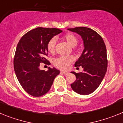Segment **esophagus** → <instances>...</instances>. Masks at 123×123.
<instances>
[{"instance_id":"1","label":"esophagus","mask_w":123,"mask_h":123,"mask_svg":"<svg viewBox=\"0 0 123 123\" xmlns=\"http://www.w3.org/2000/svg\"><path fill=\"white\" fill-rule=\"evenodd\" d=\"M61 74H63L65 75H67L68 74V72H65V71H61L60 72Z\"/></svg>"}]
</instances>
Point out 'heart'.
<instances>
[{"instance_id": "b5f03b06", "label": "heart", "mask_w": 123, "mask_h": 123, "mask_svg": "<svg viewBox=\"0 0 123 123\" xmlns=\"http://www.w3.org/2000/svg\"><path fill=\"white\" fill-rule=\"evenodd\" d=\"M63 39L67 41V43L72 47H74L78 44V39L77 37L73 34H67L63 37ZM56 39L55 37L52 38L47 44V50L50 53L54 52L55 49ZM73 61L72 56H60L55 58L54 61V64L56 68L60 69H67L69 68L70 64Z\"/></svg>"}]
</instances>
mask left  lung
I'll return each instance as SVG.
<instances>
[{
    "label": "left lung",
    "mask_w": 123,
    "mask_h": 123,
    "mask_svg": "<svg viewBox=\"0 0 123 123\" xmlns=\"http://www.w3.org/2000/svg\"><path fill=\"white\" fill-rule=\"evenodd\" d=\"M68 30L79 34L84 44L82 55L75 63V67H82L83 71L80 73L71 72L76 78L71 87L78 94L89 95L98 87L106 72L108 62L105 42L91 28L78 27Z\"/></svg>",
    "instance_id": "1"
}]
</instances>
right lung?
<instances>
[{"mask_svg": "<svg viewBox=\"0 0 123 123\" xmlns=\"http://www.w3.org/2000/svg\"><path fill=\"white\" fill-rule=\"evenodd\" d=\"M62 31L56 28H37L26 33L19 40L14 58V70L18 81L27 93L40 97L49 91L60 71L55 68L41 70L40 63L49 65L45 59L47 44ZM48 63H47L46 62Z\"/></svg>", "mask_w": 123, "mask_h": 123, "instance_id": "obj_1", "label": "right lung"}]
</instances>
